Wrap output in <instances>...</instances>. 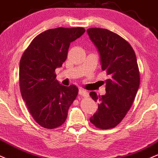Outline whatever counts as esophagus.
I'll use <instances>...</instances> for the list:
<instances>
[{
    "mask_svg": "<svg viewBox=\"0 0 158 158\" xmlns=\"http://www.w3.org/2000/svg\"><path fill=\"white\" fill-rule=\"evenodd\" d=\"M79 95H81V96H83V97H87L88 96V93L86 91H85V90L82 89H79Z\"/></svg>",
    "mask_w": 158,
    "mask_h": 158,
    "instance_id": "1",
    "label": "esophagus"
}]
</instances>
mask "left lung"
Returning <instances> with one entry per match:
<instances>
[{
	"label": "left lung",
	"instance_id": "left-lung-1",
	"mask_svg": "<svg viewBox=\"0 0 158 158\" xmlns=\"http://www.w3.org/2000/svg\"><path fill=\"white\" fill-rule=\"evenodd\" d=\"M86 32L98 50L102 69L109 75L105 81L104 95L89 93L98 102V110L90 117V122L98 128H113L130 110L139 89L136 54L127 41L112 31L89 28Z\"/></svg>",
	"mask_w": 158,
	"mask_h": 158
}]
</instances>
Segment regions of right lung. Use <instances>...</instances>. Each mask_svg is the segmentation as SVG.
Here are the masks:
<instances>
[{
	"label": "right lung",
	"instance_id": "add662e5",
	"mask_svg": "<svg viewBox=\"0 0 158 158\" xmlns=\"http://www.w3.org/2000/svg\"><path fill=\"white\" fill-rule=\"evenodd\" d=\"M84 28L58 27L35 37L19 65L21 93L31 116L40 126L53 129L64 123L78 88L65 86L54 71L66 60L70 43L84 33Z\"/></svg>",
	"mask_w": 158,
	"mask_h": 158
}]
</instances>
